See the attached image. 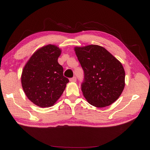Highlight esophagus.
<instances>
[{
  "mask_svg": "<svg viewBox=\"0 0 150 150\" xmlns=\"http://www.w3.org/2000/svg\"><path fill=\"white\" fill-rule=\"evenodd\" d=\"M69 80H70L71 82H76V77H73V78H71Z\"/></svg>",
  "mask_w": 150,
  "mask_h": 150,
  "instance_id": "1",
  "label": "esophagus"
}]
</instances>
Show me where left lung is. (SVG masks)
Wrapping results in <instances>:
<instances>
[{
    "mask_svg": "<svg viewBox=\"0 0 150 150\" xmlns=\"http://www.w3.org/2000/svg\"><path fill=\"white\" fill-rule=\"evenodd\" d=\"M74 51L84 72L81 90L91 105L103 108L120 96L125 85V72L121 63L98 45L75 47Z\"/></svg>",
    "mask_w": 150,
    "mask_h": 150,
    "instance_id": "8db88e82",
    "label": "left lung"
}]
</instances>
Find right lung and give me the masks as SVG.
I'll use <instances>...</instances> for the list:
<instances>
[{"mask_svg": "<svg viewBox=\"0 0 150 150\" xmlns=\"http://www.w3.org/2000/svg\"><path fill=\"white\" fill-rule=\"evenodd\" d=\"M61 50L49 44L37 50L26 63L21 76L22 88L29 100L41 108L53 106L69 83L57 59Z\"/></svg>", "mask_w": 150, "mask_h": 150, "instance_id": "obj_1", "label": "right lung"}]
</instances>
